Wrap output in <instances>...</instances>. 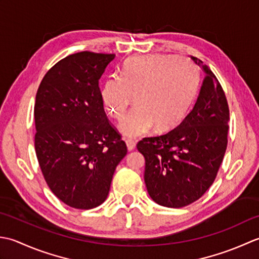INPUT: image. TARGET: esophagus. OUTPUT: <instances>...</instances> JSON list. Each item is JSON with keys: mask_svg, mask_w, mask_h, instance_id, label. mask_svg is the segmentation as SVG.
I'll list each match as a JSON object with an SVG mask.
<instances>
[{"mask_svg": "<svg viewBox=\"0 0 259 259\" xmlns=\"http://www.w3.org/2000/svg\"><path fill=\"white\" fill-rule=\"evenodd\" d=\"M126 146H127V150L131 152V151H134V150H135L136 144H135L134 141L127 140V141H126Z\"/></svg>", "mask_w": 259, "mask_h": 259, "instance_id": "obj_1", "label": "esophagus"}]
</instances>
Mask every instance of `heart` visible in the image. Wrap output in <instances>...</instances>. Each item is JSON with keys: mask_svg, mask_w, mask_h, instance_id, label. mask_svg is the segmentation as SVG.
<instances>
[{"mask_svg": "<svg viewBox=\"0 0 259 259\" xmlns=\"http://www.w3.org/2000/svg\"><path fill=\"white\" fill-rule=\"evenodd\" d=\"M199 70L191 62L165 55L132 58L120 77H109L102 87L103 106L113 118H123L131 98L134 110L119 123L118 131L128 140L167 132L186 118L199 91Z\"/></svg>", "mask_w": 259, "mask_h": 259, "instance_id": "obj_1", "label": "heart"}]
</instances>
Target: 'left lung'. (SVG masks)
<instances>
[{
	"label": "left lung",
	"mask_w": 259,
	"mask_h": 259,
	"mask_svg": "<svg viewBox=\"0 0 259 259\" xmlns=\"http://www.w3.org/2000/svg\"><path fill=\"white\" fill-rule=\"evenodd\" d=\"M191 59L205 73L192 110L166 134L137 143L145 157L147 192L167 208L186 207L203 196L217 177L228 142L229 108L224 89L201 60Z\"/></svg>",
	"instance_id": "left-lung-1"
}]
</instances>
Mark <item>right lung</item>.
Here are the masks:
<instances>
[{
	"label": "right lung",
	"instance_id": "add662e5",
	"mask_svg": "<svg viewBox=\"0 0 259 259\" xmlns=\"http://www.w3.org/2000/svg\"><path fill=\"white\" fill-rule=\"evenodd\" d=\"M115 55L81 51L46 73L35 96L34 146L55 196L76 209L106 200L115 168L127 153L105 114L99 79Z\"/></svg>",
	"mask_w": 259,
	"mask_h": 259
}]
</instances>
